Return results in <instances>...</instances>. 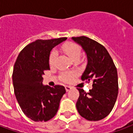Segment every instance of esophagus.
Wrapping results in <instances>:
<instances>
[{"label":"esophagus","mask_w":133,"mask_h":133,"mask_svg":"<svg viewBox=\"0 0 133 133\" xmlns=\"http://www.w3.org/2000/svg\"><path fill=\"white\" fill-rule=\"evenodd\" d=\"M65 90H66V91H69L72 88V87L70 86V85H65Z\"/></svg>","instance_id":"esophagus-1"}]
</instances>
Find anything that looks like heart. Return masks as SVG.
<instances>
[{"mask_svg": "<svg viewBox=\"0 0 133 133\" xmlns=\"http://www.w3.org/2000/svg\"><path fill=\"white\" fill-rule=\"evenodd\" d=\"M62 50L72 60L79 59L82 52L81 46L77 43L72 42H68L66 43L63 44L62 46ZM55 60H56V54L55 52H52L50 54L48 58V62L50 66H53L55 65ZM75 75V72H64L61 75V80L65 83H69L72 81Z\"/></svg>", "mask_w": 133, "mask_h": 133, "instance_id": "b5f03b06", "label": "heart"}]
</instances>
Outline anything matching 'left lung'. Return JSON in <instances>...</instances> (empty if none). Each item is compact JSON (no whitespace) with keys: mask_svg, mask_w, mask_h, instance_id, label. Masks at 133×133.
Segmentation results:
<instances>
[{"mask_svg":"<svg viewBox=\"0 0 133 133\" xmlns=\"http://www.w3.org/2000/svg\"><path fill=\"white\" fill-rule=\"evenodd\" d=\"M85 51L86 69L81 80L92 81L89 92L78 88L80 95L76 108L81 116L88 120L98 121L108 116L114 107L118 94L117 68L103 45L86 36L72 37Z\"/></svg>","mask_w":133,"mask_h":133,"instance_id":"8db88e82","label":"left lung"}]
</instances>
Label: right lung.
<instances>
[{"label":"right lung","mask_w":133,"mask_h":133,"mask_svg":"<svg viewBox=\"0 0 133 133\" xmlns=\"http://www.w3.org/2000/svg\"><path fill=\"white\" fill-rule=\"evenodd\" d=\"M67 38L37 40L30 43L19 53L14 64L13 84L14 93L22 111L33 121L52 119L59 108L65 89L63 85L53 88L43 85V75L50 70V52Z\"/></svg>","instance_id":"add662e5"}]
</instances>
